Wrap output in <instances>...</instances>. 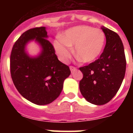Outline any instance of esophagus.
<instances>
[{
	"mask_svg": "<svg viewBox=\"0 0 133 133\" xmlns=\"http://www.w3.org/2000/svg\"><path fill=\"white\" fill-rule=\"evenodd\" d=\"M76 69H76L75 67H74V66H70V71H71V72H73V71H75Z\"/></svg>",
	"mask_w": 133,
	"mask_h": 133,
	"instance_id": "34e87169",
	"label": "esophagus"
}]
</instances>
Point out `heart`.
I'll return each mask as SVG.
<instances>
[{
  "instance_id": "obj_1",
  "label": "heart",
  "mask_w": 133,
  "mask_h": 133,
  "mask_svg": "<svg viewBox=\"0 0 133 133\" xmlns=\"http://www.w3.org/2000/svg\"><path fill=\"white\" fill-rule=\"evenodd\" d=\"M105 42L103 30L87 25L74 26L66 30L61 37L54 42V48L58 58L66 62L75 46L76 56L83 63L93 62L101 55Z\"/></svg>"
}]
</instances>
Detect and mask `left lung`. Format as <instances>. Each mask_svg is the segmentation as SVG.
<instances>
[{
	"label": "left lung",
	"mask_w": 133,
	"mask_h": 133,
	"mask_svg": "<svg viewBox=\"0 0 133 133\" xmlns=\"http://www.w3.org/2000/svg\"><path fill=\"white\" fill-rule=\"evenodd\" d=\"M106 45L99 58L80 68L83 74L80 91L88 102L103 105L109 103L118 92L126 71V58L120 36L112 30L102 26Z\"/></svg>",
	"instance_id": "left-lung-1"
}]
</instances>
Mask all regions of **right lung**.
I'll use <instances>...</instances> for the list:
<instances>
[{
    "mask_svg": "<svg viewBox=\"0 0 133 133\" xmlns=\"http://www.w3.org/2000/svg\"><path fill=\"white\" fill-rule=\"evenodd\" d=\"M46 28L36 27L26 31L14 44L10 55V74L15 87L24 98L45 105L58 98L70 70L58 61L52 44L47 40ZM35 41L41 51L32 57L27 44Z\"/></svg>",
    "mask_w": 133,
    "mask_h": 133,
    "instance_id": "obj_1",
    "label": "right lung"
}]
</instances>
